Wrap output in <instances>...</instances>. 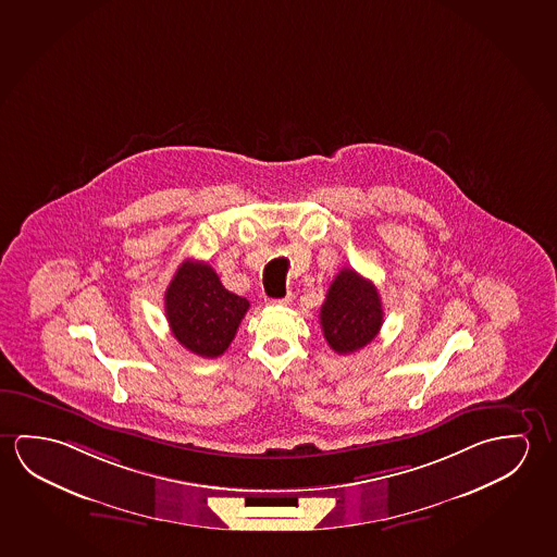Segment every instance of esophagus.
I'll return each mask as SVG.
<instances>
[{
    "mask_svg": "<svg viewBox=\"0 0 557 557\" xmlns=\"http://www.w3.org/2000/svg\"><path fill=\"white\" fill-rule=\"evenodd\" d=\"M292 301V296H284V298H278V300H271L269 304L271 306H276V308H283V306H288Z\"/></svg>",
    "mask_w": 557,
    "mask_h": 557,
    "instance_id": "esophagus-1",
    "label": "esophagus"
}]
</instances>
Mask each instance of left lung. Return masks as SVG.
<instances>
[{
    "label": "left lung",
    "instance_id": "1",
    "mask_svg": "<svg viewBox=\"0 0 557 557\" xmlns=\"http://www.w3.org/2000/svg\"><path fill=\"white\" fill-rule=\"evenodd\" d=\"M319 323L335 352L352 354L370 345L383 325V308L375 284L354 269H343L329 286Z\"/></svg>",
    "mask_w": 557,
    "mask_h": 557
}]
</instances>
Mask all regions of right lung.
<instances>
[{"mask_svg":"<svg viewBox=\"0 0 557 557\" xmlns=\"http://www.w3.org/2000/svg\"><path fill=\"white\" fill-rule=\"evenodd\" d=\"M164 308L180 345L219 358L234 341L249 301L226 290L209 263L184 261L166 288Z\"/></svg>","mask_w":557,"mask_h":557,"instance_id":"add662e5","label":"right lung"}]
</instances>
